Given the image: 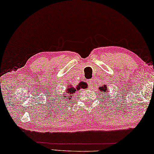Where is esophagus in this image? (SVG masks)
Instances as JSON below:
<instances>
[{"instance_id": "obj_1", "label": "esophagus", "mask_w": 154, "mask_h": 154, "mask_svg": "<svg viewBox=\"0 0 154 154\" xmlns=\"http://www.w3.org/2000/svg\"><path fill=\"white\" fill-rule=\"evenodd\" d=\"M87 83H88V85H89V87H91L93 86V85H94V82H93V80H91V79L88 80Z\"/></svg>"}]
</instances>
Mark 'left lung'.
Instances as JSON below:
<instances>
[{
	"mask_svg": "<svg viewBox=\"0 0 154 154\" xmlns=\"http://www.w3.org/2000/svg\"><path fill=\"white\" fill-rule=\"evenodd\" d=\"M99 89H100V91H101V93H103V94H102L103 95H104V93L108 92V91H107V87L106 86V85H104V86H102V87H100Z\"/></svg>",
	"mask_w": 154,
	"mask_h": 154,
	"instance_id": "8db88e82",
	"label": "left lung"
}]
</instances>
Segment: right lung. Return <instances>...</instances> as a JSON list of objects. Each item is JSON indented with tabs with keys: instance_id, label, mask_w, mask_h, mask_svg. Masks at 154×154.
<instances>
[{
	"instance_id": "obj_1",
	"label": "right lung",
	"mask_w": 154,
	"mask_h": 154,
	"mask_svg": "<svg viewBox=\"0 0 154 154\" xmlns=\"http://www.w3.org/2000/svg\"><path fill=\"white\" fill-rule=\"evenodd\" d=\"M87 87V85L86 83H85L84 82H81L79 83V85H78L76 87H74L72 86V85H69V86H67V88L66 89V94H63V97H67L68 99L70 100L71 99V97H73L74 96V95L75 94V92L76 91H79L80 89H86ZM67 96H69V97H67Z\"/></svg>"
}]
</instances>
